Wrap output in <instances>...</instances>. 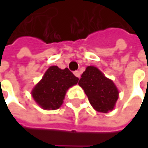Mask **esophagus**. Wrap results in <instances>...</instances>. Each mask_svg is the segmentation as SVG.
Segmentation results:
<instances>
[{
    "mask_svg": "<svg viewBox=\"0 0 148 148\" xmlns=\"http://www.w3.org/2000/svg\"><path fill=\"white\" fill-rule=\"evenodd\" d=\"M74 74V75H75V76L77 77V78H79V79L80 78V73H79V71H75Z\"/></svg>",
    "mask_w": 148,
    "mask_h": 148,
    "instance_id": "34e87169",
    "label": "esophagus"
}]
</instances>
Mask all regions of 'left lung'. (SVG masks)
Returning a JSON list of instances; mask_svg holds the SVG:
<instances>
[{"label": "left lung", "instance_id": "1", "mask_svg": "<svg viewBox=\"0 0 148 148\" xmlns=\"http://www.w3.org/2000/svg\"><path fill=\"white\" fill-rule=\"evenodd\" d=\"M79 85L94 110L107 113L114 109L119 92L114 82L106 78L98 68L88 66L81 75Z\"/></svg>", "mask_w": 148, "mask_h": 148}]
</instances>
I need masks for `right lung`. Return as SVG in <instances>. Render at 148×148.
<instances>
[{
    "label": "right lung",
    "mask_w": 148,
    "mask_h": 148,
    "mask_svg": "<svg viewBox=\"0 0 148 148\" xmlns=\"http://www.w3.org/2000/svg\"><path fill=\"white\" fill-rule=\"evenodd\" d=\"M79 79L68 68L49 67L42 79L32 91V95L44 110H56L61 107L68 89L78 83Z\"/></svg>",
    "instance_id": "add662e5"
}]
</instances>
